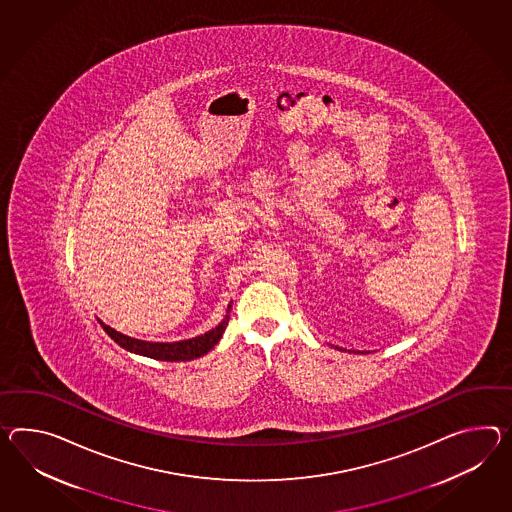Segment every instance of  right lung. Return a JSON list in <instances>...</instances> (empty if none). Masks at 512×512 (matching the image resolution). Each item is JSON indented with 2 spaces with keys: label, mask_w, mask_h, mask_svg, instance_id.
I'll return each instance as SVG.
<instances>
[{
  "label": "right lung",
  "mask_w": 512,
  "mask_h": 512,
  "mask_svg": "<svg viewBox=\"0 0 512 512\" xmlns=\"http://www.w3.org/2000/svg\"><path fill=\"white\" fill-rule=\"evenodd\" d=\"M229 309H231V305L227 307V316L224 320L211 331H207L205 335L188 338V340H179V342H146V340H138V338L122 335V333L114 331L113 327L103 324L101 320H98V322L103 327V331L113 338L118 346H122L131 353L144 355V357H150L155 361H192V359H198L201 355L209 353L218 344V340L224 335L225 327L229 322Z\"/></svg>",
  "instance_id": "1"
}]
</instances>
